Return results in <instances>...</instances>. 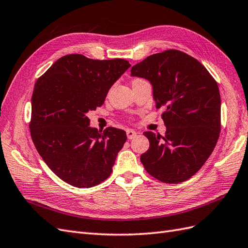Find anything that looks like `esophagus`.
<instances>
[{
	"instance_id": "esophagus-1",
	"label": "esophagus",
	"mask_w": 248,
	"mask_h": 248,
	"mask_svg": "<svg viewBox=\"0 0 248 248\" xmlns=\"http://www.w3.org/2000/svg\"><path fill=\"white\" fill-rule=\"evenodd\" d=\"M126 134H127V138H128L129 140H133L134 138H136L138 136L137 131H134L132 129H127L126 130Z\"/></svg>"
}]
</instances>
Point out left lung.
<instances>
[{"label":"left lung","instance_id":"8db88e82","mask_svg":"<svg viewBox=\"0 0 248 248\" xmlns=\"http://www.w3.org/2000/svg\"><path fill=\"white\" fill-rule=\"evenodd\" d=\"M131 77L150 81L166 136L144 134L150 141L140 161L150 175L164 183L186 181L204 166L220 132V94L217 82L198 60L169 49L146 58Z\"/></svg>","mask_w":248,"mask_h":248}]
</instances>
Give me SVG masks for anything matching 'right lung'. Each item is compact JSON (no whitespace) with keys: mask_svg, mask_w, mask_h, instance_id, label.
<instances>
[{"mask_svg":"<svg viewBox=\"0 0 248 248\" xmlns=\"http://www.w3.org/2000/svg\"><path fill=\"white\" fill-rule=\"evenodd\" d=\"M129 67L123 59L67 55L37 79L30 131L44 162L64 182L89 188L111 174L126 132L114 127L98 131L90 126L87 114L102 106Z\"/></svg>","mask_w":248,"mask_h":248,"instance_id":"add662e5","label":"right lung"}]
</instances>
